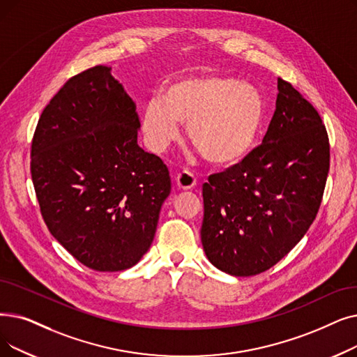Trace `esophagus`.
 <instances>
[{
	"label": "esophagus",
	"mask_w": 357,
	"mask_h": 357,
	"mask_svg": "<svg viewBox=\"0 0 357 357\" xmlns=\"http://www.w3.org/2000/svg\"><path fill=\"white\" fill-rule=\"evenodd\" d=\"M197 178L191 170H182L176 175V185L179 190H191L195 187Z\"/></svg>",
	"instance_id": "1"
}]
</instances>
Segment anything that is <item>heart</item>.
Segmentation results:
<instances>
[{"label": "heart", "instance_id": "b5f03b06", "mask_svg": "<svg viewBox=\"0 0 357 357\" xmlns=\"http://www.w3.org/2000/svg\"><path fill=\"white\" fill-rule=\"evenodd\" d=\"M264 111V99L251 84L214 74L185 77L146 103L142 128L147 146L162 153L179 137V122L188 123L190 140L203 158L223 166L254 147Z\"/></svg>", "mask_w": 357, "mask_h": 357}]
</instances>
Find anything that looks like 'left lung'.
<instances>
[{
	"instance_id": "left-lung-1",
	"label": "left lung",
	"mask_w": 357,
	"mask_h": 357,
	"mask_svg": "<svg viewBox=\"0 0 357 357\" xmlns=\"http://www.w3.org/2000/svg\"><path fill=\"white\" fill-rule=\"evenodd\" d=\"M277 87L262 144L203 185L204 252L214 267L236 277L271 268L305 236L330 170L319 114L289 82L278 79Z\"/></svg>"
}]
</instances>
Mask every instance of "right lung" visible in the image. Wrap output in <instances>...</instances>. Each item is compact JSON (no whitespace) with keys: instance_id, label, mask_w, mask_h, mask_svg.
Returning a JSON list of instances; mask_svg holds the SVG:
<instances>
[{"instance_id":"right-lung-1","label":"right lung","mask_w":357,"mask_h":357,"mask_svg":"<svg viewBox=\"0 0 357 357\" xmlns=\"http://www.w3.org/2000/svg\"><path fill=\"white\" fill-rule=\"evenodd\" d=\"M138 128L135 103L103 66L71 77L38 121L30 174L43 222L91 270L135 266L170 194L169 170L137 144Z\"/></svg>"}]
</instances>
